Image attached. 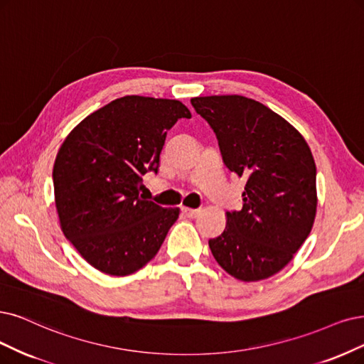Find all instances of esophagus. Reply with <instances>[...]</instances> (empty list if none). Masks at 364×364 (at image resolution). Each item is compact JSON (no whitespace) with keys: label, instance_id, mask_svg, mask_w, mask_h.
Here are the masks:
<instances>
[{"label":"esophagus","instance_id":"34e87169","mask_svg":"<svg viewBox=\"0 0 364 364\" xmlns=\"http://www.w3.org/2000/svg\"><path fill=\"white\" fill-rule=\"evenodd\" d=\"M181 211L186 214L187 218H191V219L196 218L198 214L200 213V210H198V208H187V207H183V208H181Z\"/></svg>","mask_w":364,"mask_h":364}]
</instances>
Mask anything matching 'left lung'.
Here are the masks:
<instances>
[{
  "instance_id": "1",
  "label": "left lung",
  "mask_w": 364,
  "mask_h": 364,
  "mask_svg": "<svg viewBox=\"0 0 364 364\" xmlns=\"http://www.w3.org/2000/svg\"><path fill=\"white\" fill-rule=\"evenodd\" d=\"M216 133L223 164L246 180L243 208L226 211L225 231L208 240L214 259L243 282L280 272L311 234L316 166L304 138L285 118L243 96L191 100Z\"/></svg>"
}]
</instances>
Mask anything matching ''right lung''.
Returning a JSON list of instances; mask_svg holds the SVG:
<instances>
[{
	"instance_id": "right-lung-1",
	"label": "right lung",
	"mask_w": 364,
	"mask_h": 364,
	"mask_svg": "<svg viewBox=\"0 0 364 364\" xmlns=\"http://www.w3.org/2000/svg\"><path fill=\"white\" fill-rule=\"evenodd\" d=\"M191 111L178 102L126 96L70 132L53 165L61 230L90 265L127 276L159 252L180 208L139 195L142 175L157 173L168 130Z\"/></svg>"
}]
</instances>
